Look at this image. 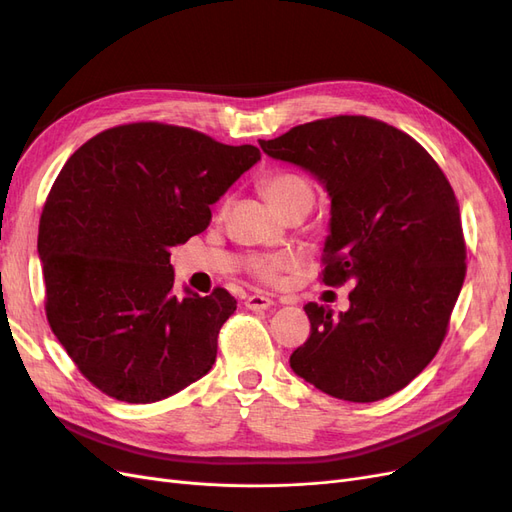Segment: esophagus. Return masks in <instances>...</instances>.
Wrapping results in <instances>:
<instances>
[{"label": "esophagus", "mask_w": 512, "mask_h": 512, "mask_svg": "<svg viewBox=\"0 0 512 512\" xmlns=\"http://www.w3.org/2000/svg\"><path fill=\"white\" fill-rule=\"evenodd\" d=\"M273 305V299L267 297V294H250V297L245 299V307L252 309V312H265Z\"/></svg>", "instance_id": "esophagus-1"}]
</instances>
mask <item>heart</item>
Returning <instances> with one entry per match:
<instances>
[{"instance_id": "obj_1", "label": "heart", "mask_w": 512, "mask_h": 512, "mask_svg": "<svg viewBox=\"0 0 512 512\" xmlns=\"http://www.w3.org/2000/svg\"><path fill=\"white\" fill-rule=\"evenodd\" d=\"M262 192L269 198V203L284 213L288 207L297 203H314V188L307 177L292 173V170H280L262 179ZM247 267L262 282L275 284L280 282L284 273L297 267V256L290 252L275 254H254L247 260Z\"/></svg>"}]
</instances>
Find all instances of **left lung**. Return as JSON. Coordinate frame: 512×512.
Masks as SVG:
<instances>
[{
	"label": "left lung",
	"instance_id": "left-lung-1",
	"mask_svg": "<svg viewBox=\"0 0 512 512\" xmlns=\"http://www.w3.org/2000/svg\"><path fill=\"white\" fill-rule=\"evenodd\" d=\"M258 143L329 192L322 282L354 284L348 312L303 307L312 333L292 352V371L354 404L401 391L436 356L466 277L451 183L412 136L363 115L318 119Z\"/></svg>",
	"mask_w": 512,
	"mask_h": 512
}]
</instances>
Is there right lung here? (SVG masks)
Returning <instances> with one entry per match:
<instances>
[{
	"mask_svg": "<svg viewBox=\"0 0 512 512\" xmlns=\"http://www.w3.org/2000/svg\"><path fill=\"white\" fill-rule=\"evenodd\" d=\"M260 160L156 121L104 130L76 149L46 198L38 256L46 318L81 374L128 404L203 378L237 301L173 292L170 247L211 222V205Z\"/></svg>",
	"mask_w": 512,
	"mask_h": 512,
	"instance_id": "right-lung-1",
	"label": "right lung"
}]
</instances>
